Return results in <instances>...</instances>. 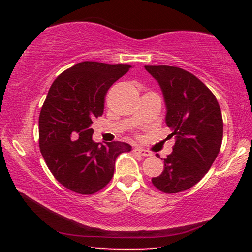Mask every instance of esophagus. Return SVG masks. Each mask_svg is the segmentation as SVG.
<instances>
[{
	"label": "esophagus",
	"mask_w": 252,
	"mask_h": 252,
	"mask_svg": "<svg viewBox=\"0 0 252 252\" xmlns=\"http://www.w3.org/2000/svg\"><path fill=\"white\" fill-rule=\"evenodd\" d=\"M133 151H134V154H137V155H141V156H151V153L149 150H146V149H143V148H140V147H136V148H134L133 149Z\"/></svg>",
	"instance_id": "obj_1"
}]
</instances>
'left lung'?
Wrapping results in <instances>:
<instances>
[{
	"instance_id": "1",
	"label": "left lung",
	"mask_w": 252,
	"mask_h": 252,
	"mask_svg": "<svg viewBox=\"0 0 252 252\" xmlns=\"http://www.w3.org/2000/svg\"><path fill=\"white\" fill-rule=\"evenodd\" d=\"M144 67L160 86L167 109L165 122L177 137L164 159V171L151 181L166 194L187 190L201 181L218 156L221 110L213 93L190 72L168 65Z\"/></svg>"
}]
</instances>
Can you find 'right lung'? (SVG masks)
Listing matches in <instances>:
<instances>
[{
	"label": "right lung",
	"mask_w": 252,
	"mask_h": 252,
	"mask_svg": "<svg viewBox=\"0 0 252 252\" xmlns=\"http://www.w3.org/2000/svg\"><path fill=\"white\" fill-rule=\"evenodd\" d=\"M130 65L81 62L55 79L41 108L39 146L48 168L65 188L92 195L109 184L116 158L128 153V143H96L93 120L104 111L108 89Z\"/></svg>",
	"instance_id": "1"
}]
</instances>
